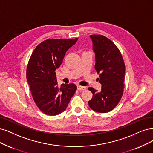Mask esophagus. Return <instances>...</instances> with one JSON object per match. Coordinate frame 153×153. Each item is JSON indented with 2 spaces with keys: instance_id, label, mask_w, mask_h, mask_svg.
Instances as JSON below:
<instances>
[{
  "instance_id": "obj_1",
  "label": "esophagus",
  "mask_w": 153,
  "mask_h": 153,
  "mask_svg": "<svg viewBox=\"0 0 153 153\" xmlns=\"http://www.w3.org/2000/svg\"><path fill=\"white\" fill-rule=\"evenodd\" d=\"M87 88L86 87H83V86H80V85H78L77 86V89L78 91H83V90H85Z\"/></svg>"
}]
</instances>
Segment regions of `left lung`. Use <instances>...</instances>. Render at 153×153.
Returning a JSON list of instances; mask_svg holds the SVG:
<instances>
[{"label": "left lung", "mask_w": 153, "mask_h": 153, "mask_svg": "<svg viewBox=\"0 0 153 153\" xmlns=\"http://www.w3.org/2000/svg\"><path fill=\"white\" fill-rule=\"evenodd\" d=\"M95 53V69L99 74L101 91L92 87L88 90L93 94L88 102L94 111L108 113L119 103L124 89L125 66L120 50L113 42L101 35H90Z\"/></svg>", "instance_id": "obj_1"}]
</instances>
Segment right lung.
<instances>
[{
    "mask_svg": "<svg viewBox=\"0 0 153 153\" xmlns=\"http://www.w3.org/2000/svg\"><path fill=\"white\" fill-rule=\"evenodd\" d=\"M78 39H50L36 47L28 61L26 79L36 106L49 116L57 115L66 110L76 91L73 83L57 84L56 70L62 62L66 51Z\"/></svg>",
    "mask_w": 153,
    "mask_h": 153,
    "instance_id": "add662e5",
    "label": "right lung"
}]
</instances>
